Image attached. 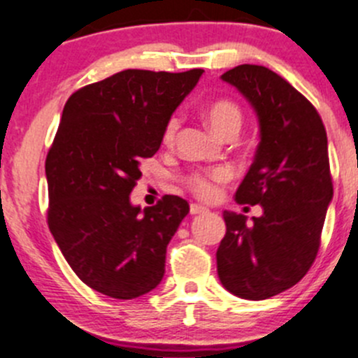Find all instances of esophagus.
Returning <instances> with one entry per match:
<instances>
[{"mask_svg": "<svg viewBox=\"0 0 358 358\" xmlns=\"http://www.w3.org/2000/svg\"><path fill=\"white\" fill-rule=\"evenodd\" d=\"M202 213H208V209L201 204H190V215H202Z\"/></svg>", "mask_w": 358, "mask_h": 358, "instance_id": "esophagus-1", "label": "esophagus"}]
</instances>
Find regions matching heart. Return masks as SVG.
<instances>
[{
	"instance_id": "b5f03b06",
	"label": "heart",
	"mask_w": 358,
	"mask_h": 358,
	"mask_svg": "<svg viewBox=\"0 0 358 358\" xmlns=\"http://www.w3.org/2000/svg\"><path fill=\"white\" fill-rule=\"evenodd\" d=\"M206 119L209 126L223 138L236 136L243 126V110L239 109L232 100H216L206 109ZM182 126V117L178 114H173L164 126V140L173 142L176 138ZM230 180V171L227 168H216L211 171H196L190 173L185 178L187 187L192 194H196L201 199H215L220 192V187Z\"/></svg>"
}]
</instances>
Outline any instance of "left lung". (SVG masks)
<instances>
[{
  "mask_svg": "<svg viewBox=\"0 0 358 358\" xmlns=\"http://www.w3.org/2000/svg\"><path fill=\"white\" fill-rule=\"evenodd\" d=\"M222 79L258 114L262 142L236 199L263 215L248 225L244 215L223 213L216 265L227 291L258 301L289 289L315 262L333 199L327 133L310 100L270 69L243 64Z\"/></svg>",
  "mask_w": 358,
  "mask_h": 358,
  "instance_id": "1",
  "label": "left lung"
}]
</instances>
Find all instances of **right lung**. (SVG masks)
<instances>
[{
	"instance_id": "1",
	"label": "right lung",
	"mask_w": 358,
	"mask_h": 358,
	"mask_svg": "<svg viewBox=\"0 0 358 358\" xmlns=\"http://www.w3.org/2000/svg\"><path fill=\"white\" fill-rule=\"evenodd\" d=\"M202 72L126 69L69 96L45 162L48 227L92 289L133 299L161 282L189 202L164 196L142 211L129 194L140 162L157 152L166 122Z\"/></svg>"
}]
</instances>
